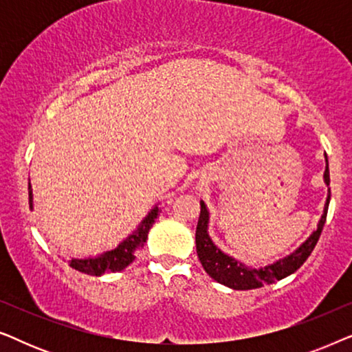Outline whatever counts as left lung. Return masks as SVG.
<instances>
[{
    "label": "left lung",
    "mask_w": 352,
    "mask_h": 352,
    "mask_svg": "<svg viewBox=\"0 0 352 352\" xmlns=\"http://www.w3.org/2000/svg\"><path fill=\"white\" fill-rule=\"evenodd\" d=\"M327 168L324 173V181L327 187L330 186V171H329V160H327ZM330 204V187L329 195H327V201L324 206V214L320 216L317 229L298 247L295 252L287 254L285 258L277 259L276 263L267 264V266L254 269L245 266L243 263L237 261L229 254L221 252V250L213 243V240L208 235V223H210V213L206 208L205 201L200 200V218L199 224H197L195 230V245H197V254L201 266L206 271V274L216 282L223 283V285L234 288V290H253V288H259L264 285H271V283L282 280L290 276V274L296 272L298 269L302 266V263L309 258V254L314 250L317 240H319L322 229H324L327 211H329Z\"/></svg>",
    "instance_id": "obj_1"
}]
</instances>
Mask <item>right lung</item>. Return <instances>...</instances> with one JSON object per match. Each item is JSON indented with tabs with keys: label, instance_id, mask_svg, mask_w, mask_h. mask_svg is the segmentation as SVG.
I'll list each match as a JSON object with an SVG mask.
<instances>
[{
	"label": "right lung",
	"instance_id": "add662e5",
	"mask_svg": "<svg viewBox=\"0 0 352 352\" xmlns=\"http://www.w3.org/2000/svg\"><path fill=\"white\" fill-rule=\"evenodd\" d=\"M28 204H30V210H33V192L30 184H28ZM158 213H160V211H158V206L155 205L151 211H148L146 218L141 221V224H139L117 248L110 250V252H105L94 258L70 259V267H74L75 271L78 272L88 274V276H102L105 272L122 271V269H124L128 264H131L134 261L136 252L146 243L148 230H151L153 223H155Z\"/></svg>",
	"mask_w": 352,
	"mask_h": 352
}]
</instances>
